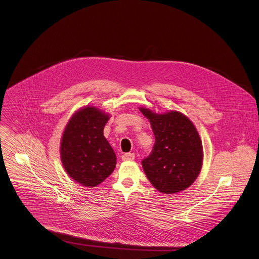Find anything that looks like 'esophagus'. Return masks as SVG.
Masks as SVG:
<instances>
[{"instance_id": "34e87169", "label": "esophagus", "mask_w": 259, "mask_h": 259, "mask_svg": "<svg viewBox=\"0 0 259 259\" xmlns=\"http://www.w3.org/2000/svg\"><path fill=\"white\" fill-rule=\"evenodd\" d=\"M135 155L133 153H125L122 155V160L124 161H130V160H134Z\"/></svg>"}]
</instances>
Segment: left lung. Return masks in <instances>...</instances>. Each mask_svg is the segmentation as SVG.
Returning a JSON list of instances; mask_svg holds the SVG:
<instances>
[{
	"mask_svg": "<svg viewBox=\"0 0 259 259\" xmlns=\"http://www.w3.org/2000/svg\"><path fill=\"white\" fill-rule=\"evenodd\" d=\"M139 110L155 135L153 151L142 162L147 178L161 193L174 194L189 188L203 161L202 143L194 124L177 110L161 114L146 107Z\"/></svg>",
	"mask_w": 259,
	"mask_h": 259,
	"instance_id": "left-lung-1",
	"label": "left lung"
}]
</instances>
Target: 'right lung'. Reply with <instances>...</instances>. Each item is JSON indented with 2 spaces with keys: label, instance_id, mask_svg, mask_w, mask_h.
<instances>
[{
  "label": "right lung",
  "instance_id": "add662e5",
  "mask_svg": "<svg viewBox=\"0 0 259 259\" xmlns=\"http://www.w3.org/2000/svg\"><path fill=\"white\" fill-rule=\"evenodd\" d=\"M110 115L87 105L72 114L62 134L60 154L68 176L84 187H96L115 168L116 156L103 135Z\"/></svg>",
  "mask_w": 259,
  "mask_h": 259
}]
</instances>
